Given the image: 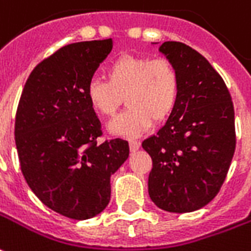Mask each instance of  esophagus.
<instances>
[{
  "mask_svg": "<svg viewBox=\"0 0 251 251\" xmlns=\"http://www.w3.org/2000/svg\"><path fill=\"white\" fill-rule=\"evenodd\" d=\"M130 151L131 152H136V151H138V148H140V141H136V140H130Z\"/></svg>",
  "mask_w": 251,
  "mask_h": 251,
  "instance_id": "esophagus-1",
  "label": "esophagus"
}]
</instances>
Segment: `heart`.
Listing matches in <instances>:
<instances>
[{
	"mask_svg": "<svg viewBox=\"0 0 251 251\" xmlns=\"http://www.w3.org/2000/svg\"><path fill=\"white\" fill-rule=\"evenodd\" d=\"M106 76L107 81H89L87 99L96 114L113 117L125 98L127 108L108 125L114 136L137 137L150 129L153 121L167 120L175 110L180 80L168 59L124 54L108 65Z\"/></svg>",
	"mask_w": 251,
	"mask_h": 251,
	"instance_id": "heart-1",
	"label": "heart"
}]
</instances>
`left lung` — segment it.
Returning a JSON list of instances; mask_svg holds the SVG:
<instances>
[{"instance_id":"left-lung-1","label":"left lung","mask_w":251,"mask_h":251,"mask_svg":"<svg viewBox=\"0 0 251 251\" xmlns=\"http://www.w3.org/2000/svg\"><path fill=\"white\" fill-rule=\"evenodd\" d=\"M159 51L178 71V103L162 129L143 141L152 159L148 192L167 212L197 211L216 197L235 152L234 104L222 76L180 42Z\"/></svg>"}]
</instances>
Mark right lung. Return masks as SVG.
Segmentation results:
<instances>
[{"mask_svg": "<svg viewBox=\"0 0 251 251\" xmlns=\"http://www.w3.org/2000/svg\"><path fill=\"white\" fill-rule=\"evenodd\" d=\"M111 49V39L61 47L35 66L17 106L16 148L28 186L75 220L107 206L110 176L129 157L126 140L98 143L100 121L87 99V85Z\"/></svg>", "mask_w": 251, "mask_h": 251, "instance_id": "add662e5", "label": "right lung"}]
</instances>
